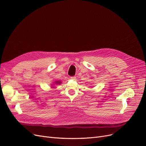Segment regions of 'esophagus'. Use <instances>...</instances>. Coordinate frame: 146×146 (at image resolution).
<instances>
[{"label": "esophagus", "mask_w": 146, "mask_h": 146, "mask_svg": "<svg viewBox=\"0 0 146 146\" xmlns=\"http://www.w3.org/2000/svg\"><path fill=\"white\" fill-rule=\"evenodd\" d=\"M70 79H72V80H76V77L75 76H72V77H70Z\"/></svg>", "instance_id": "esophagus-1"}]
</instances>
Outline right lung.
I'll use <instances>...</instances> for the list:
<instances>
[{
    "label": "right lung",
    "mask_w": 146,
    "mask_h": 146,
    "mask_svg": "<svg viewBox=\"0 0 146 146\" xmlns=\"http://www.w3.org/2000/svg\"><path fill=\"white\" fill-rule=\"evenodd\" d=\"M60 83H61V82H59V81H57L55 82V84H60Z\"/></svg>",
    "instance_id": "add662e5"
}]
</instances>
